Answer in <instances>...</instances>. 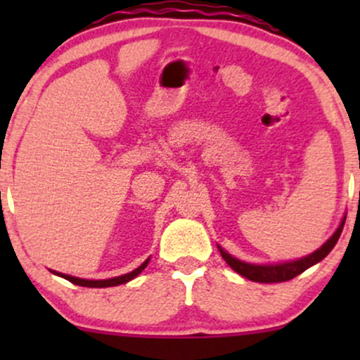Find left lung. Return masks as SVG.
<instances>
[{"label":"left lung","mask_w":360,"mask_h":360,"mask_svg":"<svg viewBox=\"0 0 360 360\" xmlns=\"http://www.w3.org/2000/svg\"><path fill=\"white\" fill-rule=\"evenodd\" d=\"M345 225V217L342 220L340 226L337 229V232L332 235V237L326 240L320 249L313 252V254L307 255V257L298 259V260H291V262H283V264H271V266H259V264H249V262H243V260L235 259L233 255H230L229 252H225L218 245V250H220L221 257L225 259V262L229 264L230 267L235 272L243 276V278L254 281V283H283V281H289L296 276H300L301 272L307 271L308 267L315 266L316 262H320L321 259H325L326 255L332 252L333 247L338 238H340L342 229Z\"/></svg>","instance_id":"obj_1"}]
</instances>
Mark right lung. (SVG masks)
Here are the masks:
<instances>
[{
	"instance_id": "obj_1",
	"label": "right lung",
	"mask_w": 360,
	"mask_h": 360,
	"mask_svg": "<svg viewBox=\"0 0 360 360\" xmlns=\"http://www.w3.org/2000/svg\"><path fill=\"white\" fill-rule=\"evenodd\" d=\"M148 264V259L146 262L142 264V266H139L137 269L128 272V274H123V276H118V278H111V279H100V281H93V279H81V278H74V276H69V274H60V272H56L52 271L53 274L60 276V278L68 279L69 283L72 284H77V286H84V288H110V286H118V284H125L128 281H131L134 278H137V276L142 272L143 269L147 267Z\"/></svg>"
}]
</instances>
